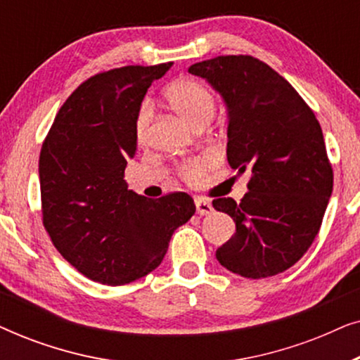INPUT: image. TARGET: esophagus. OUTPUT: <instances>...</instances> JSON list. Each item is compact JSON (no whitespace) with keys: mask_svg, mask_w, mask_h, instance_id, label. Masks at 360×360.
<instances>
[{"mask_svg":"<svg viewBox=\"0 0 360 360\" xmlns=\"http://www.w3.org/2000/svg\"><path fill=\"white\" fill-rule=\"evenodd\" d=\"M195 205H196V213L201 214V216L213 213V206H211V201L208 198H203V196H196Z\"/></svg>","mask_w":360,"mask_h":360,"instance_id":"obj_1","label":"esophagus"}]
</instances>
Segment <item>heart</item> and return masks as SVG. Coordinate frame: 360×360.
Returning a JSON list of instances; mask_svg holds the SVG:
<instances>
[{
  "label": "heart",
  "mask_w": 360,
  "mask_h": 360,
  "mask_svg": "<svg viewBox=\"0 0 360 360\" xmlns=\"http://www.w3.org/2000/svg\"><path fill=\"white\" fill-rule=\"evenodd\" d=\"M165 98L169 101V105L193 127L206 124L214 115L216 98L213 91L205 83L195 80V78H181V80L170 83L165 88ZM150 117L152 106L146 100L141 103L134 120V134L137 142L146 141ZM211 162H213L211 157L206 155L193 157V159L181 162L179 165V174L185 181L196 185L203 180Z\"/></svg>",
  "instance_id": "obj_1"
}]
</instances>
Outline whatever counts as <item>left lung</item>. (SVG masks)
<instances>
[{
	"label": "left lung",
	"instance_id": "left-lung-1",
	"mask_svg": "<svg viewBox=\"0 0 360 360\" xmlns=\"http://www.w3.org/2000/svg\"><path fill=\"white\" fill-rule=\"evenodd\" d=\"M188 72L223 95L229 112L228 162L250 174L240 203L213 200V208L236 223L216 259L248 278L285 272L313 244L333 191L321 126L298 91L252 56H219Z\"/></svg>",
	"mask_w": 360,
	"mask_h": 360
}]
</instances>
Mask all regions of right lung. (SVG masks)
I'll list each match as a JSON object with an SVG mask.
<instances>
[{"label": "right lung", "mask_w": 360, "mask_h": 360, "mask_svg": "<svg viewBox=\"0 0 360 360\" xmlns=\"http://www.w3.org/2000/svg\"><path fill=\"white\" fill-rule=\"evenodd\" d=\"M170 67L126 65L90 77L67 98L42 142V224L62 257L93 282L116 287L146 277L196 211L184 191L147 200L124 180L137 149V110Z\"/></svg>", "instance_id": "add662e5"}]
</instances>
